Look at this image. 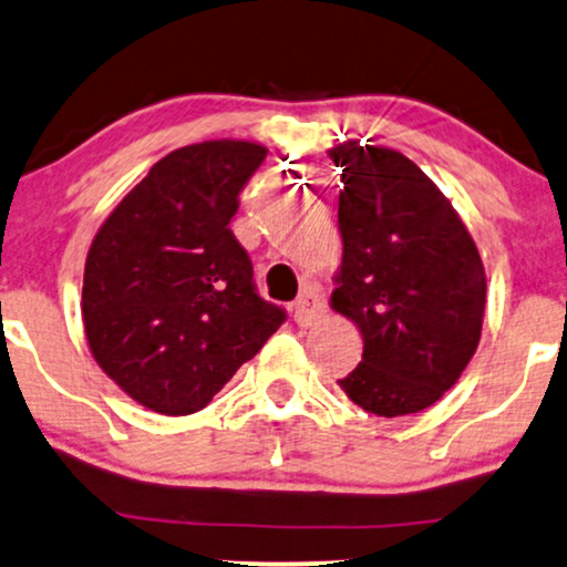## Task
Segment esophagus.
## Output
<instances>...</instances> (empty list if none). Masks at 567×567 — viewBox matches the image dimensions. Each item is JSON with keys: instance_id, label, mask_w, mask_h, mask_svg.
I'll list each match as a JSON object with an SVG mask.
<instances>
[{"instance_id": "obj_1", "label": "esophagus", "mask_w": 567, "mask_h": 567, "mask_svg": "<svg viewBox=\"0 0 567 567\" xmlns=\"http://www.w3.org/2000/svg\"><path fill=\"white\" fill-rule=\"evenodd\" d=\"M323 297L316 295V291H305V295L291 305V318H295L297 326H312L320 316H323Z\"/></svg>"}]
</instances>
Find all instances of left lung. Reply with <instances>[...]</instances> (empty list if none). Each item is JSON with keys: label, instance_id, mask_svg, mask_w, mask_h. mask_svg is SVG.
<instances>
[{"label": "left lung", "instance_id": "8db88e82", "mask_svg": "<svg viewBox=\"0 0 567 567\" xmlns=\"http://www.w3.org/2000/svg\"><path fill=\"white\" fill-rule=\"evenodd\" d=\"M341 268L331 310L362 337V362L339 386L358 408L400 417L431 408L476 354L486 272L463 218L402 152L344 142Z\"/></svg>", "mask_w": 567, "mask_h": 567}]
</instances>
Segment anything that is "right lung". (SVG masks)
I'll use <instances>...</instances> for the list:
<instances>
[{
	"label": "right lung",
	"mask_w": 567,
	"mask_h": 567,
	"mask_svg": "<svg viewBox=\"0 0 567 567\" xmlns=\"http://www.w3.org/2000/svg\"><path fill=\"white\" fill-rule=\"evenodd\" d=\"M262 144H188L152 165L96 230L81 316L96 365L159 415L207 408L286 312L257 297L230 234Z\"/></svg>",
	"instance_id": "obj_1"
}]
</instances>
